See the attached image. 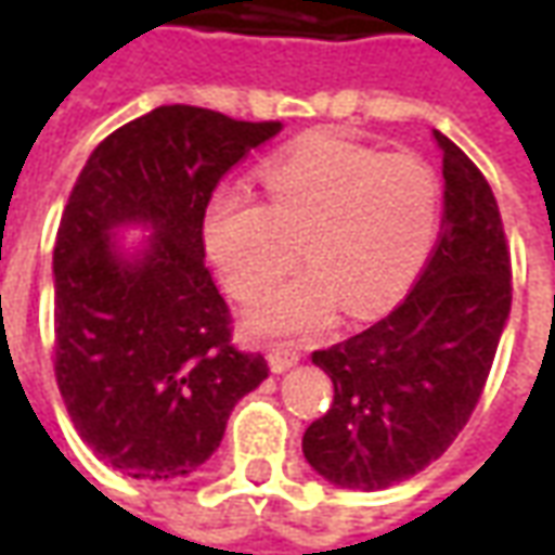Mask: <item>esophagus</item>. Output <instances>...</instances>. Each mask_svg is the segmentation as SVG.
I'll list each match as a JSON object with an SVG mask.
<instances>
[{
    "label": "esophagus",
    "instance_id": "obj_1",
    "mask_svg": "<svg viewBox=\"0 0 555 555\" xmlns=\"http://www.w3.org/2000/svg\"><path fill=\"white\" fill-rule=\"evenodd\" d=\"M267 362H270V369L276 374L288 372V369H294L300 362V350L291 348V345H273L270 353H267Z\"/></svg>",
    "mask_w": 555,
    "mask_h": 555
}]
</instances>
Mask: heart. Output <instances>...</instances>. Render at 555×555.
Listing matches in <instances>:
<instances>
[{
	"mask_svg": "<svg viewBox=\"0 0 555 555\" xmlns=\"http://www.w3.org/2000/svg\"><path fill=\"white\" fill-rule=\"evenodd\" d=\"M270 205L249 186L222 181L207 195L202 241L237 300L264 291L302 253L312 264L282 279L249 309L261 333H306L336 309L369 314L416 282L437 243L442 190L425 159L380 154L336 137H314L267 159Z\"/></svg>",
	"mask_w": 555,
	"mask_h": 555,
	"instance_id": "heart-1",
	"label": "heart"
}]
</instances>
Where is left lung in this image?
<instances>
[{"mask_svg":"<svg viewBox=\"0 0 555 555\" xmlns=\"http://www.w3.org/2000/svg\"><path fill=\"white\" fill-rule=\"evenodd\" d=\"M442 151V234L408 300L360 336L314 350L333 408L302 434L318 476L384 490L437 461L473 416L512 314V258L485 175L452 139Z\"/></svg>","mask_w":555,"mask_h":555,"instance_id":"1","label":"left lung"}]
</instances>
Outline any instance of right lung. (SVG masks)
<instances>
[{
  "label": "right lung",
  "instance_id": "add662e5",
  "mask_svg": "<svg viewBox=\"0 0 555 555\" xmlns=\"http://www.w3.org/2000/svg\"><path fill=\"white\" fill-rule=\"evenodd\" d=\"M279 130L157 106L103 139L74 183L53 249L55 380L79 437L125 476H190L270 374L231 345L202 214L219 178ZM130 228L146 234L130 242Z\"/></svg>",
  "mask_w": 555,
  "mask_h": 555
}]
</instances>
